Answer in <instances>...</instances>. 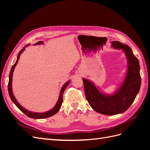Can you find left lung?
I'll list each match as a JSON object with an SVG mask.
<instances>
[{"mask_svg": "<svg viewBox=\"0 0 150 150\" xmlns=\"http://www.w3.org/2000/svg\"><path fill=\"white\" fill-rule=\"evenodd\" d=\"M112 47L122 49L128 59V70L120 88L111 95L99 91L91 81L83 79L86 98L94 111L105 115H115L125 112L133 103L141 86L139 64L132 50L119 41L112 42Z\"/></svg>", "mask_w": 150, "mask_h": 150, "instance_id": "obj_1", "label": "left lung"}]
</instances>
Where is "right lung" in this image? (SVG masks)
Returning <instances> with one entry per match:
<instances>
[{"label": "right lung", "mask_w": 150, "mask_h": 150, "mask_svg": "<svg viewBox=\"0 0 150 150\" xmlns=\"http://www.w3.org/2000/svg\"><path fill=\"white\" fill-rule=\"evenodd\" d=\"M43 44V41H39L37 43H35L34 45H39V44ZM29 45L28 44L26 45V46L22 49H21V51L19 52V53L18 54V56H17V61L15 62V64H13L11 68V70L10 72V74H9V80H8V94H9V96L11 99V100L12 101V102L14 103L16 106L19 109V110L22 112H24V114L28 116V117H30V118H33V119H43V118H46V117H51L53 115H54L55 114L58 112V111L59 110V109L61 107L62 105V101H63V99H62V94L63 93H64L65 89L66 88L67 86H68V84H69L70 81H67V82L63 85V86L62 87L61 89V91H60V95H59V99L57 100V103L56 104V105L54 106V107L51 109V110H49L47 112H32L30 111H28V110H26L24 108L22 107L21 104L17 102V101L16 100V99L15 98L14 96H13V93H12V75H13V70H14V68L16 66L17 64L18 61H19V57L21 53L24 51L25 47L28 46Z\"/></svg>", "instance_id": "right-lung-1"}]
</instances>
